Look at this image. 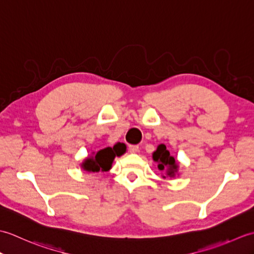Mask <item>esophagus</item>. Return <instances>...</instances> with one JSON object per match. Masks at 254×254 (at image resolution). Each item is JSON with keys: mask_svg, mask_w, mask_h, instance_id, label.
Masks as SVG:
<instances>
[{"mask_svg": "<svg viewBox=\"0 0 254 254\" xmlns=\"http://www.w3.org/2000/svg\"><path fill=\"white\" fill-rule=\"evenodd\" d=\"M128 150H130V153L135 154L139 150V147L137 146V145H130V146H128Z\"/></svg>", "mask_w": 254, "mask_h": 254, "instance_id": "obj_1", "label": "esophagus"}]
</instances>
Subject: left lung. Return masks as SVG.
<instances>
[{"label": "left lung", "instance_id": "8db88e82", "mask_svg": "<svg viewBox=\"0 0 254 254\" xmlns=\"http://www.w3.org/2000/svg\"><path fill=\"white\" fill-rule=\"evenodd\" d=\"M153 159L157 163L159 171L163 172V178H175L177 175L179 176V161L172 156L169 150H167L166 145L160 144L157 146V149L153 153Z\"/></svg>", "mask_w": 254, "mask_h": 254}]
</instances>
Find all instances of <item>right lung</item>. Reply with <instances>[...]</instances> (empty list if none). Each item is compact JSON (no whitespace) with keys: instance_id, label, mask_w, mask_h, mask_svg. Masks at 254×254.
<instances>
[{"instance_id":"right-lung-1","label":"right lung","mask_w":254,"mask_h":254,"mask_svg":"<svg viewBox=\"0 0 254 254\" xmlns=\"http://www.w3.org/2000/svg\"><path fill=\"white\" fill-rule=\"evenodd\" d=\"M127 152V146L123 143H117L113 147H104L93 152L90 156H87L83 163L80 164V168L87 172H105L111 169L112 163L115 158L120 157Z\"/></svg>"}]
</instances>
